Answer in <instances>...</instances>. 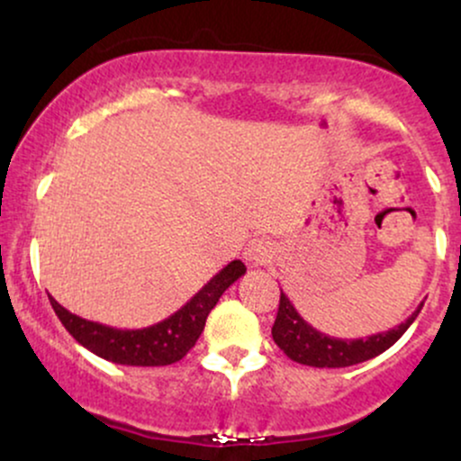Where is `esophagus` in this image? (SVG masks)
<instances>
[{
  "instance_id": "esophagus-1",
  "label": "esophagus",
  "mask_w": 461,
  "mask_h": 461,
  "mask_svg": "<svg viewBox=\"0 0 461 461\" xmlns=\"http://www.w3.org/2000/svg\"><path fill=\"white\" fill-rule=\"evenodd\" d=\"M275 247L271 240L267 238H253L245 249V260L251 264V267H267L268 262L273 260Z\"/></svg>"
}]
</instances>
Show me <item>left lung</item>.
<instances>
[{
    "label": "left lung",
    "mask_w": 461,
    "mask_h": 461,
    "mask_svg": "<svg viewBox=\"0 0 461 461\" xmlns=\"http://www.w3.org/2000/svg\"><path fill=\"white\" fill-rule=\"evenodd\" d=\"M422 303L407 316L405 322L393 327V330L373 333L368 338H356V340H342V338H331L327 333L310 325L308 321L301 319V314L290 303V299L282 293L279 297L277 319L273 325V340L293 362L305 364L314 368H345L353 364L373 359L385 348H390L407 331V327L416 321Z\"/></svg>",
    "instance_id": "left-lung-1"
}]
</instances>
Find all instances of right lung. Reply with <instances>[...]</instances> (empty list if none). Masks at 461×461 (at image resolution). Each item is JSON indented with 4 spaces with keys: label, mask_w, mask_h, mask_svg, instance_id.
I'll list each match as a JSON object with an SVG mask.
<instances>
[{
    "label": "right lung",
    "mask_w": 461,
    "mask_h": 461,
    "mask_svg": "<svg viewBox=\"0 0 461 461\" xmlns=\"http://www.w3.org/2000/svg\"><path fill=\"white\" fill-rule=\"evenodd\" d=\"M245 273L247 267L240 260L230 262L176 314L142 330H116L86 321L62 308L54 297L50 301L65 330L95 356L125 366H167L179 362L194 347L216 301Z\"/></svg>",
    "instance_id": "right-lung-1"
}]
</instances>
